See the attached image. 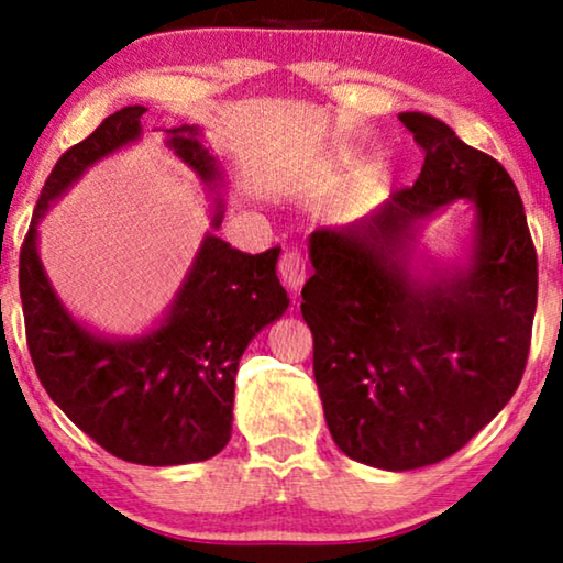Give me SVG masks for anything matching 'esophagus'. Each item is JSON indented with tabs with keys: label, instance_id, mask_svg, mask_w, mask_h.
<instances>
[{
	"label": "esophagus",
	"instance_id": "obj_1",
	"mask_svg": "<svg viewBox=\"0 0 563 563\" xmlns=\"http://www.w3.org/2000/svg\"><path fill=\"white\" fill-rule=\"evenodd\" d=\"M279 276L284 282V287L289 291H297L302 287L305 279H307V268H305V261L299 256L297 251H287L279 261Z\"/></svg>",
	"mask_w": 563,
	"mask_h": 563
}]
</instances>
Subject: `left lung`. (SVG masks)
Instances as JSON below:
<instances>
[{
    "mask_svg": "<svg viewBox=\"0 0 563 563\" xmlns=\"http://www.w3.org/2000/svg\"><path fill=\"white\" fill-rule=\"evenodd\" d=\"M399 120L426 151L418 181L358 222L314 230L302 289L330 435L387 472L449 459L510 402L538 299L510 174L438 118ZM459 198L473 205L465 253L435 265L417 251L421 225Z\"/></svg>",
    "mask_w": 563,
    "mask_h": 563,
    "instance_id": "8db88e82",
    "label": "left lung"
}]
</instances>
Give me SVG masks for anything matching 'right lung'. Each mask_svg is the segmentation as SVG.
<instances>
[{"label": "right lung", "mask_w": 563, "mask_h": 563, "mask_svg": "<svg viewBox=\"0 0 563 563\" xmlns=\"http://www.w3.org/2000/svg\"><path fill=\"white\" fill-rule=\"evenodd\" d=\"M145 107H122L53 166L20 251V297L37 379L74 426L112 456L143 466L212 459L233 430L235 374L249 343L289 307L282 249L243 253L214 235L225 174L202 128L166 130V148L205 184L212 222L174 302L151 330L110 338L76 320L37 256V225L97 161L141 141Z\"/></svg>", "instance_id": "add662e5"}]
</instances>
